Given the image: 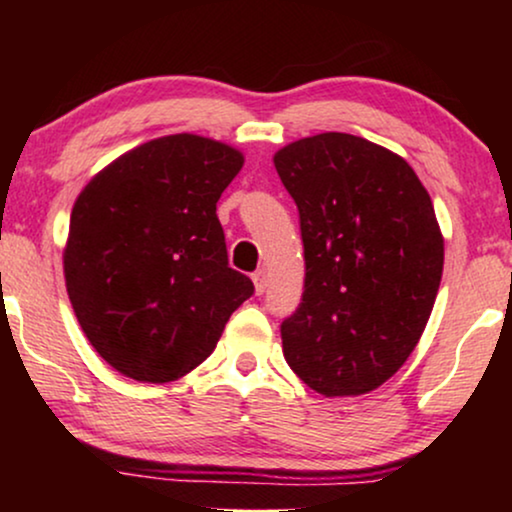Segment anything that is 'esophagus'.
<instances>
[{
  "mask_svg": "<svg viewBox=\"0 0 512 512\" xmlns=\"http://www.w3.org/2000/svg\"><path fill=\"white\" fill-rule=\"evenodd\" d=\"M254 286H256V293L261 296V293H265V289H268V272H265L263 268L254 272Z\"/></svg>",
  "mask_w": 512,
  "mask_h": 512,
  "instance_id": "1",
  "label": "esophagus"
}]
</instances>
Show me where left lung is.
Masks as SVG:
<instances>
[{"label": "left lung", "mask_w": 512, "mask_h": 512, "mask_svg": "<svg viewBox=\"0 0 512 512\" xmlns=\"http://www.w3.org/2000/svg\"><path fill=\"white\" fill-rule=\"evenodd\" d=\"M272 160L305 254L284 359L321 396L368 394L408 361L436 303L445 242L433 202L398 153L345 132L298 139Z\"/></svg>", "instance_id": "8db88e82"}]
</instances>
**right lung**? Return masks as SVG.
Here are the masks:
<instances>
[{
	"instance_id": "right-lung-1",
	"label": "right lung",
	"mask_w": 512,
	"mask_h": 512,
	"mask_svg": "<svg viewBox=\"0 0 512 512\" xmlns=\"http://www.w3.org/2000/svg\"><path fill=\"white\" fill-rule=\"evenodd\" d=\"M242 165L233 146L181 132L118 156L76 198L62 251L67 296L95 352L130 380L191 373L254 293L228 268L216 216Z\"/></svg>"
}]
</instances>
